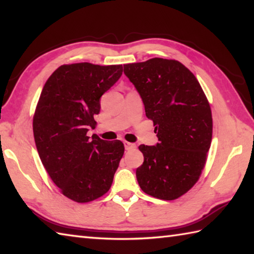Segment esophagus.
Wrapping results in <instances>:
<instances>
[{"mask_svg": "<svg viewBox=\"0 0 254 254\" xmlns=\"http://www.w3.org/2000/svg\"><path fill=\"white\" fill-rule=\"evenodd\" d=\"M124 144V147H126V149L127 150H131V149H134L136 147V145L135 144H133V143H130V142H124L123 143Z\"/></svg>", "mask_w": 254, "mask_h": 254, "instance_id": "34e87169", "label": "esophagus"}]
</instances>
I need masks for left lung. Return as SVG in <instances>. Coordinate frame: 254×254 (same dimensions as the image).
Masks as SVG:
<instances>
[{
	"label": "left lung",
	"instance_id": "left-lung-1",
	"mask_svg": "<svg viewBox=\"0 0 254 254\" xmlns=\"http://www.w3.org/2000/svg\"><path fill=\"white\" fill-rule=\"evenodd\" d=\"M137 90L158 143L139 145L144 163L136 169L142 190L166 201L195 185L204 168L213 133L212 111L193 73L176 60L154 58L124 64Z\"/></svg>",
	"mask_w": 254,
	"mask_h": 254
}]
</instances>
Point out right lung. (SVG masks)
Listing matches in <instances>:
<instances>
[{
    "label": "right lung",
    "instance_id": "1",
    "mask_svg": "<svg viewBox=\"0 0 254 254\" xmlns=\"http://www.w3.org/2000/svg\"><path fill=\"white\" fill-rule=\"evenodd\" d=\"M122 72V65H62L42 88L32 121L36 147L52 181L75 202L94 201L109 191L123 156L119 139L87 136L101 96Z\"/></svg>",
    "mask_w": 254,
    "mask_h": 254
}]
</instances>
